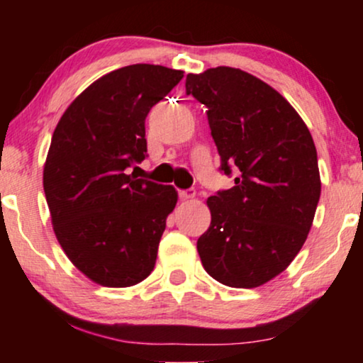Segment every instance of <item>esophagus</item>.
I'll use <instances>...</instances> for the list:
<instances>
[{"instance_id": "esophagus-1", "label": "esophagus", "mask_w": 363, "mask_h": 363, "mask_svg": "<svg viewBox=\"0 0 363 363\" xmlns=\"http://www.w3.org/2000/svg\"><path fill=\"white\" fill-rule=\"evenodd\" d=\"M178 195H180V200H195V196H196V191L195 190H180L178 191Z\"/></svg>"}]
</instances>
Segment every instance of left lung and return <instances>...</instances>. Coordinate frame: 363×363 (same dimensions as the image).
Masks as SVG:
<instances>
[{"label": "left lung", "mask_w": 363, "mask_h": 363, "mask_svg": "<svg viewBox=\"0 0 363 363\" xmlns=\"http://www.w3.org/2000/svg\"><path fill=\"white\" fill-rule=\"evenodd\" d=\"M186 94L208 108L221 170L235 186L210 196L211 225L198 238L201 264L230 287H259L294 261L320 198L314 140L269 84L236 67L188 74Z\"/></svg>", "instance_id": "1"}]
</instances>
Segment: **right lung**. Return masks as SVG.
<instances>
[{
  "instance_id": "right-lung-1",
  "label": "right lung",
  "mask_w": 363,
  "mask_h": 363,
  "mask_svg": "<svg viewBox=\"0 0 363 363\" xmlns=\"http://www.w3.org/2000/svg\"><path fill=\"white\" fill-rule=\"evenodd\" d=\"M182 77L153 64L116 69L74 99L52 133L43 185L54 235L99 286H135L155 267L178 193L127 168L145 158L147 113Z\"/></svg>"
}]
</instances>
